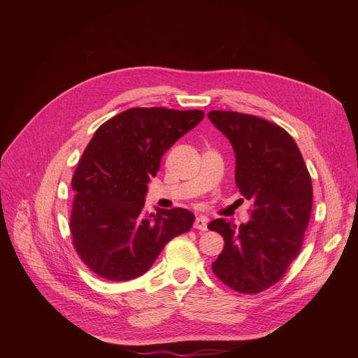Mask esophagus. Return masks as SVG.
Returning a JSON list of instances; mask_svg holds the SVG:
<instances>
[{"mask_svg":"<svg viewBox=\"0 0 358 358\" xmlns=\"http://www.w3.org/2000/svg\"><path fill=\"white\" fill-rule=\"evenodd\" d=\"M194 228L199 229V231H207L208 229V218L203 217V215L196 217L195 222H194Z\"/></svg>","mask_w":358,"mask_h":358,"instance_id":"1","label":"esophagus"}]
</instances>
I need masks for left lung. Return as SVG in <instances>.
Returning <instances> with one entry per match:
<instances>
[{
  "mask_svg": "<svg viewBox=\"0 0 358 358\" xmlns=\"http://www.w3.org/2000/svg\"><path fill=\"white\" fill-rule=\"evenodd\" d=\"M208 119L231 141L236 187L252 201L246 224H208L225 241L213 271L235 292L255 294L278 283L300 252L312 214V178L280 126L227 110H211Z\"/></svg>",
  "mask_w": 358,
  "mask_h": 358,
  "instance_id": "1",
  "label": "left lung"
}]
</instances>
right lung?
<instances>
[{
  "mask_svg": "<svg viewBox=\"0 0 358 358\" xmlns=\"http://www.w3.org/2000/svg\"><path fill=\"white\" fill-rule=\"evenodd\" d=\"M203 119L202 110L133 108L101 124L72 177L73 248L106 280L145 273L163 248L194 224L185 208L143 211L164 152Z\"/></svg>",
  "mask_w": 358,
  "mask_h": 358,
  "instance_id": "obj_1",
  "label": "right lung"
}]
</instances>
